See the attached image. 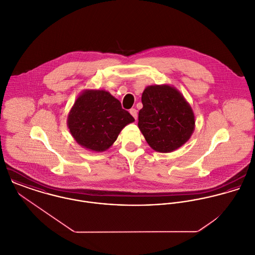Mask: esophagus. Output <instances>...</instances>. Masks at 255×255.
<instances>
[{
	"instance_id": "esophagus-1",
	"label": "esophagus",
	"mask_w": 255,
	"mask_h": 255,
	"mask_svg": "<svg viewBox=\"0 0 255 255\" xmlns=\"http://www.w3.org/2000/svg\"><path fill=\"white\" fill-rule=\"evenodd\" d=\"M129 113H130V115H131L135 120L137 119V111H136V110L132 108V109L129 110Z\"/></svg>"
}]
</instances>
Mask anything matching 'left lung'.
I'll return each instance as SVG.
<instances>
[{
	"mask_svg": "<svg viewBox=\"0 0 255 255\" xmlns=\"http://www.w3.org/2000/svg\"><path fill=\"white\" fill-rule=\"evenodd\" d=\"M138 128L149 146L170 153L188 141L195 128V117L182 93L170 84L149 85L141 97Z\"/></svg>",
	"mask_w": 255,
	"mask_h": 255,
	"instance_id": "obj_1",
	"label": "left lung"
}]
</instances>
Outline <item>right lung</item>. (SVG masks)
Masks as SVG:
<instances>
[{
    "label": "right lung",
    "mask_w": 255,
    "mask_h": 255,
    "mask_svg": "<svg viewBox=\"0 0 255 255\" xmlns=\"http://www.w3.org/2000/svg\"><path fill=\"white\" fill-rule=\"evenodd\" d=\"M133 122V117L110 92L85 89L70 110L67 125L78 145L104 152L114 144L122 129Z\"/></svg>",
    "instance_id": "1"
}]
</instances>
